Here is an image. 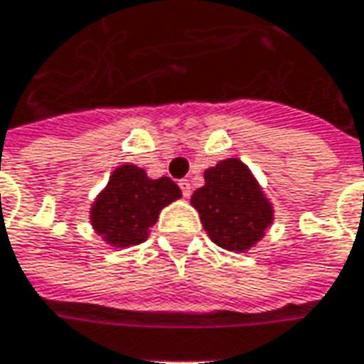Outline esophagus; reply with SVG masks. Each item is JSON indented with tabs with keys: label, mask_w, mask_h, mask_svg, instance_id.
<instances>
[{
	"label": "esophagus",
	"mask_w": 364,
	"mask_h": 364,
	"mask_svg": "<svg viewBox=\"0 0 364 364\" xmlns=\"http://www.w3.org/2000/svg\"><path fill=\"white\" fill-rule=\"evenodd\" d=\"M178 186H180V190H182V196H184V198H188L190 192H192V184H190V180H186V178H184V180H180V182H178Z\"/></svg>",
	"instance_id": "34e87169"
}]
</instances>
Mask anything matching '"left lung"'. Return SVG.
Returning <instances> with one entry per match:
<instances>
[{"mask_svg":"<svg viewBox=\"0 0 364 364\" xmlns=\"http://www.w3.org/2000/svg\"><path fill=\"white\" fill-rule=\"evenodd\" d=\"M190 203L198 210L210 241L237 253L257 243L273 220V206L251 170L237 158L208 168L204 186L192 194Z\"/></svg>","mask_w":364,"mask_h":364,"instance_id":"obj_1","label":"left lung"}]
</instances>
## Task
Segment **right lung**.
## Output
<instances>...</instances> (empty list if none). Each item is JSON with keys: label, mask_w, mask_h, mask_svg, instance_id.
<instances>
[{"label": "right lung", "mask_w": 364, "mask_h": 364, "mask_svg": "<svg viewBox=\"0 0 364 364\" xmlns=\"http://www.w3.org/2000/svg\"><path fill=\"white\" fill-rule=\"evenodd\" d=\"M180 188L170 178H147L146 170L123 164L97 196L91 208L95 231L113 247L144 243L164 206L180 198Z\"/></svg>", "instance_id": "right-lung-1"}]
</instances>
